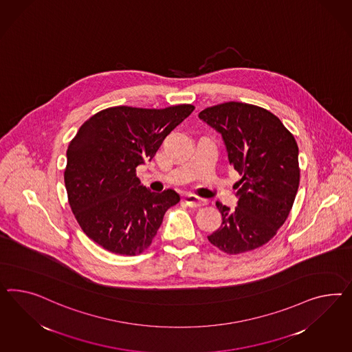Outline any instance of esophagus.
I'll return each mask as SVG.
<instances>
[{"label": "esophagus", "instance_id": "obj_1", "mask_svg": "<svg viewBox=\"0 0 352 352\" xmlns=\"http://www.w3.org/2000/svg\"><path fill=\"white\" fill-rule=\"evenodd\" d=\"M184 202L190 206V208H200L206 204V200L201 199L199 196L195 195H186L184 196Z\"/></svg>", "mask_w": 352, "mask_h": 352}]
</instances>
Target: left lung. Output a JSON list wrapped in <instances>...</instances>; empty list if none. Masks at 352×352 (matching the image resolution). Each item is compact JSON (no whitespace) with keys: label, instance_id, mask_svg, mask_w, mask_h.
Here are the masks:
<instances>
[{"label":"left lung","instance_id":"left-lung-1","mask_svg":"<svg viewBox=\"0 0 352 352\" xmlns=\"http://www.w3.org/2000/svg\"><path fill=\"white\" fill-rule=\"evenodd\" d=\"M226 144L229 164L242 175L237 208L217 202L223 223L208 236L211 245L236 255L276 236L292 209L300 183L298 146L283 123L263 107L226 102L199 114Z\"/></svg>","mask_w":352,"mask_h":352}]
</instances>
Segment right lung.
I'll list each match as a JSON object with an SVG mask.
<instances>
[{
  "label": "right lung",
  "mask_w": 352,
  "mask_h": 352,
  "mask_svg": "<svg viewBox=\"0 0 352 352\" xmlns=\"http://www.w3.org/2000/svg\"><path fill=\"white\" fill-rule=\"evenodd\" d=\"M193 109L116 106L79 128L67 151V199L80 228L104 250L141 254L151 245L166 210L181 200L175 190L156 193L141 186L135 168L151 162L164 138Z\"/></svg>",
  "instance_id": "obj_1"
}]
</instances>
